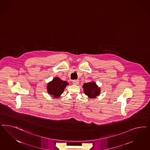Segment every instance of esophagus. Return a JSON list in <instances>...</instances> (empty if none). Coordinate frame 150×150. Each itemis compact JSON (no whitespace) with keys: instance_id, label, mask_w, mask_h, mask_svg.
I'll return each mask as SVG.
<instances>
[{"instance_id":"34e87169","label":"esophagus","mask_w":150,"mask_h":150,"mask_svg":"<svg viewBox=\"0 0 150 150\" xmlns=\"http://www.w3.org/2000/svg\"><path fill=\"white\" fill-rule=\"evenodd\" d=\"M73 84L75 85H78L79 84V81L78 80H74L73 81Z\"/></svg>"}]
</instances>
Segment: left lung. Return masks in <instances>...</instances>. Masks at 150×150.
<instances>
[{
  "instance_id": "8db88e82",
  "label": "left lung",
  "mask_w": 150,
  "mask_h": 150,
  "mask_svg": "<svg viewBox=\"0 0 150 150\" xmlns=\"http://www.w3.org/2000/svg\"><path fill=\"white\" fill-rule=\"evenodd\" d=\"M83 88L85 94L90 98H96L100 93V88L94 82L84 83Z\"/></svg>"
}]
</instances>
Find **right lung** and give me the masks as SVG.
<instances>
[{"instance_id": "add662e5", "label": "right lung", "mask_w": 150, "mask_h": 150, "mask_svg": "<svg viewBox=\"0 0 150 150\" xmlns=\"http://www.w3.org/2000/svg\"><path fill=\"white\" fill-rule=\"evenodd\" d=\"M68 84L67 82L61 80L59 78H54L51 82L47 84V92L52 97L57 98L63 93L65 88Z\"/></svg>"}]
</instances>
